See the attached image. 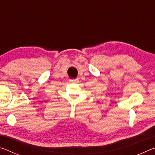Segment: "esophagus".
<instances>
[{
  "mask_svg": "<svg viewBox=\"0 0 155 155\" xmlns=\"http://www.w3.org/2000/svg\"><path fill=\"white\" fill-rule=\"evenodd\" d=\"M70 83H78V79H72V80H70Z\"/></svg>",
  "mask_w": 155,
  "mask_h": 155,
  "instance_id": "esophagus-1",
  "label": "esophagus"
}]
</instances>
